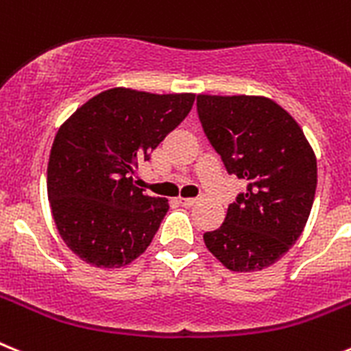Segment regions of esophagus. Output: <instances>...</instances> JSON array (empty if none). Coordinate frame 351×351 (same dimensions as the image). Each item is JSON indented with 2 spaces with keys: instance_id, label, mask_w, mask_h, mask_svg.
<instances>
[{
  "instance_id": "34e87169",
  "label": "esophagus",
  "mask_w": 351,
  "mask_h": 351,
  "mask_svg": "<svg viewBox=\"0 0 351 351\" xmlns=\"http://www.w3.org/2000/svg\"><path fill=\"white\" fill-rule=\"evenodd\" d=\"M179 202H181V206H184V208H191V206L199 202V197H186V199H182L181 197Z\"/></svg>"
}]
</instances>
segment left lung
<instances>
[{
  "instance_id": "8db88e82",
  "label": "left lung",
  "mask_w": 351,
  "mask_h": 351,
  "mask_svg": "<svg viewBox=\"0 0 351 351\" xmlns=\"http://www.w3.org/2000/svg\"><path fill=\"white\" fill-rule=\"evenodd\" d=\"M200 124L229 173L248 182L209 252L232 271L274 265L300 238L316 193L318 167L304 131L275 101L256 95H197Z\"/></svg>"
}]
</instances>
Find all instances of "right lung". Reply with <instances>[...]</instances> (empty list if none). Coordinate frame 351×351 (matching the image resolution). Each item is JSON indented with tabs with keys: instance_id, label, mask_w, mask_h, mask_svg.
Masks as SVG:
<instances>
[{
	"instance_id": "right-lung-1",
	"label": "right lung",
	"mask_w": 351,
	"mask_h": 351,
	"mask_svg": "<svg viewBox=\"0 0 351 351\" xmlns=\"http://www.w3.org/2000/svg\"><path fill=\"white\" fill-rule=\"evenodd\" d=\"M193 94L112 88L86 101L58 130L47 163V197L71 250L97 268L145 252L169 200L149 197L131 173L181 124Z\"/></svg>"
}]
</instances>
